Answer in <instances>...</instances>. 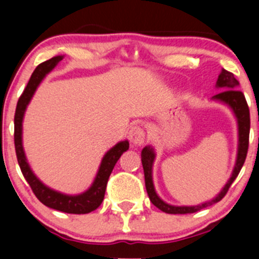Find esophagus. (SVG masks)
Returning a JSON list of instances; mask_svg holds the SVG:
<instances>
[{
    "label": "esophagus",
    "instance_id": "34e87169",
    "mask_svg": "<svg viewBox=\"0 0 259 259\" xmlns=\"http://www.w3.org/2000/svg\"><path fill=\"white\" fill-rule=\"evenodd\" d=\"M129 139L134 145H142L145 140V130L140 125H134L129 130Z\"/></svg>",
    "mask_w": 259,
    "mask_h": 259
}]
</instances>
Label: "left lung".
I'll use <instances>...</instances> for the list:
<instances>
[{
	"label": "left lung",
	"instance_id": "obj_1",
	"mask_svg": "<svg viewBox=\"0 0 259 259\" xmlns=\"http://www.w3.org/2000/svg\"><path fill=\"white\" fill-rule=\"evenodd\" d=\"M239 82L236 80L234 75L232 72L227 71V70H222L219 74L218 80H217V88L222 89L219 94L214 95L213 100L222 101V103L227 104L229 108L233 110L234 115L237 117V122H238V154H237L236 165H234L233 171H232V177L229 178L227 184L224 185L223 189L221 190L218 195L209 202H205L199 205H193V207H177V205H170L161 200L156 194L155 189H154L153 184V177H151V170H153V163L155 159V153L151 146H145L142 150V163L143 169H144V177H145V188L148 192L149 199L150 202L163 210L164 213L168 214H188V213H195V211L203 209L205 207L218 203L222 200V198L227 194L229 187L234 179L238 177L239 171H241L243 164L245 161V156H247L248 144H249V129H250V117H249V108L247 105L244 95L242 91L238 90Z\"/></svg>",
	"mask_w": 259,
	"mask_h": 259
}]
</instances>
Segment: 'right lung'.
Returning a JSON list of instances; mask_svg holds the SVG:
<instances>
[{
  "label": "right lung",
  "instance_id": "right-lung-1",
  "mask_svg": "<svg viewBox=\"0 0 259 259\" xmlns=\"http://www.w3.org/2000/svg\"><path fill=\"white\" fill-rule=\"evenodd\" d=\"M62 59H64V56H55L52 59L48 60V61L38 65L35 69V71L32 72V75H31L27 86L23 90L22 95L18 99L16 113H15V149H16L17 161L21 168V171H22L23 177H25V179L30 184L33 194L36 195V198L42 204H45L49 208H52V209L64 211V213L86 214L95 210L103 203L104 197H105L106 184H108L109 177H110L115 164L119 160L120 156L122 155V153H125L129 149V142L124 140V142L117 143L116 145L113 146L104 155L100 164V168H99V171L96 174V178L94 180L93 185L86 192L81 193L79 195L62 194V193L56 192V190L50 189L49 187H46L44 183H41L37 179V177L31 170L30 165H28L27 160H26L25 151H23L22 119L23 115H25L26 108H27L28 103L32 99V95L35 94L37 86L40 85L44 77Z\"/></svg>",
  "mask_w": 259,
  "mask_h": 259
}]
</instances>
